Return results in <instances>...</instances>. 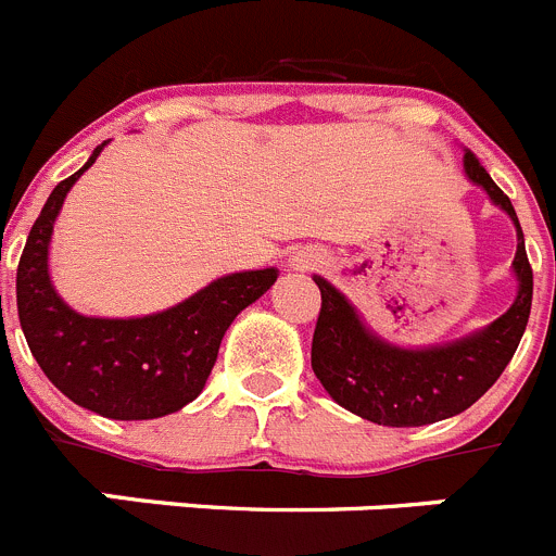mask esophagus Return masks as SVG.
<instances>
[{
	"mask_svg": "<svg viewBox=\"0 0 556 556\" xmlns=\"http://www.w3.org/2000/svg\"><path fill=\"white\" fill-rule=\"evenodd\" d=\"M295 266L307 268V266H313V263H309V257H295Z\"/></svg>",
	"mask_w": 556,
	"mask_h": 556,
	"instance_id": "1",
	"label": "esophagus"
}]
</instances>
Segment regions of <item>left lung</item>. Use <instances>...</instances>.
<instances>
[{"mask_svg": "<svg viewBox=\"0 0 556 556\" xmlns=\"http://www.w3.org/2000/svg\"><path fill=\"white\" fill-rule=\"evenodd\" d=\"M464 173L516 225L518 247L513 274L518 293L510 309L494 324L442 345L401 349L378 337L334 285L324 277H313L320 288L313 370L331 401L367 422L419 428L466 412L494 387L527 329L532 309V268L513 202L491 180L471 150L464 153Z\"/></svg>", "mask_w": 556, "mask_h": 556, "instance_id": "left-lung-1", "label": "left lung"}]
</instances>
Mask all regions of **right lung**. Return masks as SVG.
I'll return each mask as SVG.
<instances>
[{"instance_id":"right-lung-1","label":"right lung","mask_w":556,"mask_h":556,"mask_svg":"<svg viewBox=\"0 0 556 556\" xmlns=\"http://www.w3.org/2000/svg\"><path fill=\"white\" fill-rule=\"evenodd\" d=\"M103 144L79 173L54 186L29 230L15 274L18 320L40 370L76 406L109 419L167 417L200 395L225 331L279 271L227 274L142 318H87L67 307L51 285V232L67 191L96 164Z\"/></svg>"}]
</instances>
